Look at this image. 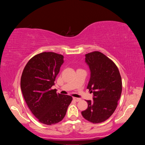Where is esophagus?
I'll return each mask as SVG.
<instances>
[{"instance_id":"obj_1","label":"esophagus","mask_w":145,"mask_h":145,"mask_svg":"<svg viewBox=\"0 0 145 145\" xmlns=\"http://www.w3.org/2000/svg\"><path fill=\"white\" fill-rule=\"evenodd\" d=\"M73 99L76 102H79V101H80V100H81V99H78V98H75V97H73Z\"/></svg>"}]
</instances>
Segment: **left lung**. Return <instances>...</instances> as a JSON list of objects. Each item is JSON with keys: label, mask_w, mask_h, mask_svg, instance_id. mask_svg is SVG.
I'll return each instance as SVG.
<instances>
[{"label": "left lung", "mask_w": 145, "mask_h": 145, "mask_svg": "<svg viewBox=\"0 0 145 145\" xmlns=\"http://www.w3.org/2000/svg\"><path fill=\"white\" fill-rule=\"evenodd\" d=\"M85 57L90 70L87 88L93 93V100H86L88 107L81 113L88 121L99 123L116 109L122 91L121 78L116 65L104 54L95 51Z\"/></svg>", "instance_id": "obj_1"}]
</instances>
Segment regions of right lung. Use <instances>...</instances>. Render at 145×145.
<instances>
[{
	"instance_id": "obj_1",
	"label": "right lung",
	"mask_w": 145,
	"mask_h": 145,
	"mask_svg": "<svg viewBox=\"0 0 145 145\" xmlns=\"http://www.w3.org/2000/svg\"><path fill=\"white\" fill-rule=\"evenodd\" d=\"M63 59L54 52L40 53L28 61L22 74L20 87L27 105L39 121L48 125L64 118L72 100L71 96L51 89Z\"/></svg>"
}]
</instances>
